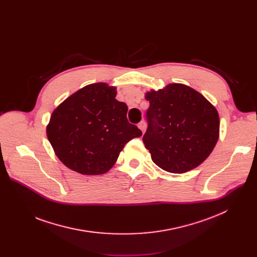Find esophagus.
Returning a JSON list of instances; mask_svg holds the SVG:
<instances>
[{"instance_id":"obj_1","label":"esophagus","mask_w":257,"mask_h":257,"mask_svg":"<svg viewBox=\"0 0 257 257\" xmlns=\"http://www.w3.org/2000/svg\"><path fill=\"white\" fill-rule=\"evenodd\" d=\"M138 128H139L142 132H144L145 129H146V123H145L144 121H141V122L138 124Z\"/></svg>"}]
</instances>
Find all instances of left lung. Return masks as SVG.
Masks as SVG:
<instances>
[{"instance_id": "left-lung-1", "label": "left lung", "mask_w": 257, "mask_h": 257, "mask_svg": "<svg viewBox=\"0 0 257 257\" xmlns=\"http://www.w3.org/2000/svg\"><path fill=\"white\" fill-rule=\"evenodd\" d=\"M151 105L145 149L161 169L186 173L203 163L219 136L216 108L198 91L182 83L145 92Z\"/></svg>"}]
</instances>
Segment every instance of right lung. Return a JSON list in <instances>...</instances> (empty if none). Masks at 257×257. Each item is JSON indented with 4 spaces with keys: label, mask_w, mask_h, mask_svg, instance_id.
Returning a JSON list of instances; mask_svg holds the SVG:
<instances>
[{
    "label": "right lung",
    "mask_w": 257,
    "mask_h": 257,
    "mask_svg": "<svg viewBox=\"0 0 257 257\" xmlns=\"http://www.w3.org/2000/svg\"><path fill=\"white\" fill-rule=\"evenodd\" d=\"M117 87L86 85L52 113L47 136L58 159L82 175H101L113 168L125 144L142 132L127 120L128 106L116 99Z\"/></svg>",
    "instance_id": "right-lung-1"
}]
</instances>
